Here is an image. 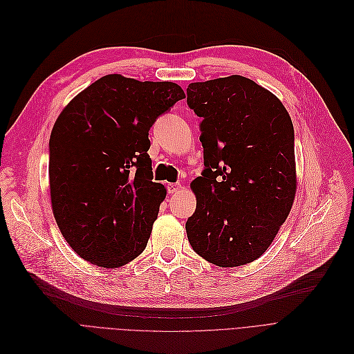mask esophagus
Instances as JSON below:
<instances>
[{
	"label": "esophagus",
	"mask_w": 354,
	"mask_h": 354,
	"mask_svg": "<svg viewBox=\"0 0 354 354\" xmlns=\"http://www.w3.org/2000/svg\"><path fill=\"white\" fill-rule=\"evenodd\" d=\"M178 189H180V184H171V183L167 184V192H168V194H173V193L178 192Z\"/></svg>",
	"instance_id": "esophagus-1"
}]
</instances>
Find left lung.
Listing matches in <instances>:
<instances>
[{
  "label": "left lung",
  "instance_id": "obj_1",
  "mask_svg": "<svg viewBox=\"0 0 354 354\" xmlns=\"http://www.w3.org/2000/svg\"><path fill=\"white\" fill-rule=\"evenodd\" d=\"M187 105L201 118L205 170L190 184L196 212L189 242L207 262L258 259L288 217L297 190L294 127L281 100L233 75L190 83Z\"/></svg>",
  "mask_w": 354,
  "mask_h": 354
}]
</instances>
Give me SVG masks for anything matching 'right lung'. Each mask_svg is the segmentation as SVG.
I'll return each mask as SVG.
<instances>
[{
	"instance_id": "right-lung-1",
	"label": "right lung",
	"mask_w": 354,
	"mask_h": 354,
	"mask_svg": "<svg viewBox=\"0 0 354 354\" xmlns=\"http://www.w3.org/2000/svg\"><path fill=\"white\" fill-rule=\"evenodd\" d=\"M183 97L173 82L106 75L59 115L48 141L50 197L80 258L118 268L142 254L167 194L153 181L148 131Z\"/></svg>"
}]
</instances>
